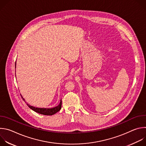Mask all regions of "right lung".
I'll return each instance as SVG.
<instances>
[{"mask_svg":"<svg viewBox=\"0 0 146 146\" xmlns=\"http://www.w3.org/2000/svg\"><path fill=\"white\" fill-rule=\"evenodd\" d=\"M16 67V62L15 64V68ZM23 99L25 101V99L22 97ZM27 105L28 106L32 109V110L35 111L36 113H38L41 114H43V115H52L57 112H58L60 109H61V106H62V100H60V103L59 104V105L54 107L53 108H35L33 106H32L29 105V104L27 103Z\"/></svg>","mask_w":146,"mask_h":146,"instance_id":"1","label":"right lung"}]
</instances>
